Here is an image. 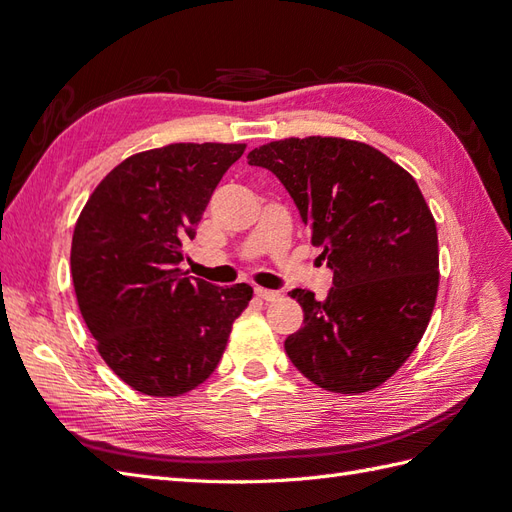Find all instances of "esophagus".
I'll return each mask as SVG.
<instances>
[{"label": "esophagus", "mask_w": 512, "mask_h": 512, "mask_svg": "<svg viewBox=\"0 0 512 512\" xmlns=\"http://www.w3.org/2000/svg\"><path fill=\"white\" fill-rule=\"evenodd\" d=\"M254 292H256V297H258V299H262V301H275L277 297H280V292L267 290V288H260V286H256V288H254Z\"/></svg>", "instance_id": "esophagus-1"}]
</instances>
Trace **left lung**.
<instances>
[{"instance_id": "obj_1", "label": "left lung", "mask_w": 512, "mask_h": 512, "mask_svg": "<svg viewBox=\"0 0 512 512\" xmlns=\"http://www.w3.org/2000/svg\"><path fill=\"white\" fill-rule=\"evenodd\" d=\"M284 183L333 271V288L290 292L303 327L284 348L331 393H365L408 361L438 297L436 220L408 170L382 151L335 136L273 141L247 153Z\"/></svg>"}]
</instances>
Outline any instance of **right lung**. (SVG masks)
I'll return each instance as SVG.
<instances>
[{
    "label": "right lung",
    "mask_w": 512,
    "mask_h": 512,
    "mask_svg": "<svg viewBox=\"0 0 512 512\" xmlns=\"http://www.w3.org/2000/svg\"><path fill=\"white\" fill-rule=\"evenodd\" d=\"M245 145L175 143L123 160L74 226L76 301L115 374L153 397H177L218 367L252 286H213L181 269L213 190Z\"/></svg>",
    "instance_id": "add662e5"
}]
</instances>
